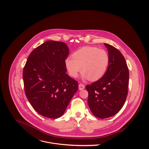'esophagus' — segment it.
Instances as JSON below:
<instances>
[{
  "mask_svg": "<svg viewBox=\"0 0 149 149\" xmlns=\"http://www.w3.org/2000/svg\"><path fill=\"white\" fill-rule=\"evenodd\" d=\"M84 88H85V85H84V84H83L81 83L79 84V88L80 90H83V89H84Z\"/></svg>",
  "mask_w": 149,
  "mask_h": 149,
  "instance_id": "1",
  "label": "esophagus"
}]
</instances>
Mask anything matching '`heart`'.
<instances>
[{
	"mask_svg": "<svg viewBox=\"0 0 149 149\" xmlns=\"http://www.w3.org/2000/svg\"><path fill=\"white\" fill-rule=\"evenodd\" d=\"M70 76L77 77L82 70L83 77L96 81L102 78L106 72L109 63V57L106 50L96 46H84L68 57L65 61Z\"/></svg>",
	"mask_w": 149,
	"mask_h": 149,
	"instance_id": "obj_1",
	"label": "heart"
}]
</instances>
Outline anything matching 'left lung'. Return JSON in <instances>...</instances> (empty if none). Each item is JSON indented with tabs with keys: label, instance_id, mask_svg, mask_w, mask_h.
Instances as JSON below:
<instances>
[{
	"label": "left lung",
	"instance_id": "1",
	"mask_svg": "<svg viewBox=\"0 0 149 149\" xmlns=\"http://www.w3.org/2000/svg\"><path fill=\"white\" fill-rule=\"evenodd\" d=\"M109 63L104 75L86 85L88 104L93 115L104 119L117 113L123 107L128 94L129 72L125 58L113 46L104 43Z\"/></svg>",
	"mask_w": 149,
	"mask_h": 149
}]
</instances>
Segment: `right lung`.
Listing matches in <instances>:
<instances>
[{
    "label": "right lung",
    "instance_id": "1",
    "mask_svg": "<svg viewBox=\"0 0 149 149\" xmlns=\"http://www.w3.org/2000/svg\"><path fill=\"white\" fill-rule=\"evenodd\" d=\"M68 54L65 43L47 41L31 52L24 66L26 96L33 108L45 117L61 116L78 90V82L66 73Z\"/></svg>",
    "mask_w": 149,
    "mask_h": 149
}]
</instances>
